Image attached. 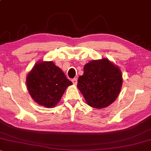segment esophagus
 <instances>
[{
	"label": "esophagus",
	"mask_w": 151,
	"mask_h": 151,
	"mask_svg": "<svg viewBox=\"0 0 151 151\" xmlns=\"http://www.w3.org/2000/svg\"><path fill=\"white\" fill-rule=\"evenodd\" d=\"M72 83H73V84H74V85H77V78L72 79Z\"/></svg>",
	"instance_id": "esophagus-1"
}]
</instances>
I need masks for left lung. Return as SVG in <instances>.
Masks as SVG:
<instances>
[{
  "mask_svg": "<svg viewBox=\"0 0 151 151\" xmlns=\"http://www.w3.org/2000/svg\"><path fill=\"white\" fill-rule=\"evenodd\" d=\"M77 87L90 106L107 107L116 99L122 86L121 70L107 59L92 61L84 65Z\"/></svg>",
  "mask_w": 151,
  "mask_h": 151,
  "instance_id": "1",
  "label": "left lung"
}]
</instances>
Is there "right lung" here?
Wrapping results in <instances>:
<instances>
[{
	"label": "right lung",
	"mask_w": 151,
	"mask_h": 151,
	"mask_svg": "<svg viewBox=\"0 0 151 151\" xmlns=\"http://www.w3.org/2000/svg\"><path fill=\"white\" fill-rule=\"evenodd\" d=\"M72 84L52 61L36 64L27 77V87L32 98L39 105L47 108L54 107Z\"/></svg>",
	"instance_id": "add662e5"
}]
</instances>
